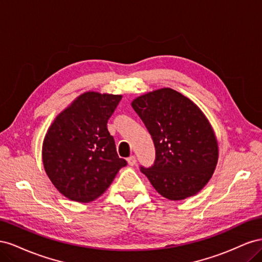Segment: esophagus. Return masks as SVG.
I'll return each mask as SVG.
<instances>
[{"instance_id": "1", "label": "esophagus", "mask_w": 262, "mask_h": 262, "mask_svg": "<svg viewBox=\"0 0 262 262\" xmlns=\"http://www.w3.org/2000/svg\"><path fill=\"white\" fill-rule=\"evenodd\" d=\"M128 164L130 165V166H133V165H136V163H137V157L134 156V155H132V156H130V157H128Z\"/></svg>"}]
</instances>
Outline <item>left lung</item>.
Here are the masks:
<instances>
[{
    "label": "left lung",
    "mask_w": 262,
    "mask_h": 262,
    "mask_svg": "<svg viewBox=\"0 0 262 262\" xmlns=\"http://www.w3.org/2000/svg\"><path fill=\"white\" fill-rule=\"evenodd\" d=\"M132 108L154 142V164L140 169L156 191L169 200L199 192L212 177L219 156L215 136L201 110L171 89L140 96Z\"/></svg>",
    "instance_id": "obj_1"
}]
</instances>
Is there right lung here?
Returning <instances> with one entry per match:
<instances>
[{
    "instance_id": "right-lung-1",
    "label": "right lung",
    "mask_w": 262,
    "mask_h": 262,
    "mask_svg": "<svg viewBox=\"0 0 262 262\" xmlns=\"http://www.w3.org/2000/svg\"><path fill=\"white\" fill-rule=\"evenodd\" d=\"M121 98L87 92L57 117L47 133L42 147L46 172L70 200L97 199L126 165L107 129Z\"/></svg>"
}]
</instances>
